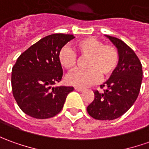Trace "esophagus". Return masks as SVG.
<instances>
[{
    "instance_id": "1",
    "label": "esophagus",
    "mask_w": 149,
    "mask_h": 149,
    "mask_svg": "<svg viewBox=\"0 0 149 149\" xmlns=\"http://www.w3.org/2000/svg\"><path fill=\"white\" fill-rule=\"evenodd\" d=\"M74 89L75 91H84V89L81 87H75Z\"/></svg>"
}]
</instances>
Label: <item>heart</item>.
<instances>
[{
  "label": "heart",
  "mask_w": 149,
  "mask_h": 149,
  "mask_svg": "<svg viewBox=\"0 0 149 149\" xmlns=\"http://www.w3.org/2000/svg\"><path fill=\"white\" fill-rule=\"evenodd\" d=\"M77 52L81 58H87V70H76L67 76L68 84L76 87H86L100 81L101 77L109 79L118 68L120 55L112 45H105L102 40L89 36L78 40L76 44ZM58 59L68 70L74 69L78 61L77 55L69 46L62 47L58 52Z\"/></svg>",
  "instance_id": "b5f03b06"
}]
</instances>
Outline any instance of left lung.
<instances>
[{"label": "left lung", "instance_id": "1", "mask_svg": "<svg viewBox=\"0 0 149 149\" xmlns=\"http://www.w3.org/2000/svg\"><path fill=\"white\" fill-rule=\"evenodd\" d=\"M118 49L120 63L116 72L101 85L103 92L95 91V99L87 107L96 120L110 121L122 116L134 104L142 83V64L134 50L117 37L106 36Z\"/></svg>", "mask_w": 149, "mask_h": 149}]
</instances>
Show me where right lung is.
Wrapping results in <instances>:
<instances>
[{
    "label": "right lung",
    "instance_id": "obj_1",
    "mask_svg": "<svg viewBox=\"0 0 149 149\" xmlns=\"http://www.w3.org/2000/svg\"><path fill=\"white\" fill-rule=\"evenodd\" d=\"M73 38V35L63 33L45 36L21 54L13 66V95L28 116L47 119L61 112L73 87L51 86L59 82L63 77L58 52Z\"/></svg>",
    "mask_w": 149,
    "mask_h": 149
}]
</instances>
